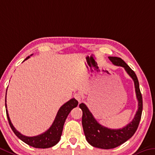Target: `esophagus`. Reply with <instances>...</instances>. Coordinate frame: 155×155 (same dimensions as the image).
Returning <instances> with one entry per match:
<instances>
[{
    "mask_svg": "<svg viewBox=\"0 0 155 155\" xmlns=\"http://www.w3.org/2000/svg\"><path fill=\"white\" fill-rule=\"evenodd\" d=\"M74 97L75 99L78 101V103L81 102L82 97H81V95L80 94H78V93H76V94H74Z\"/></svg>",
    "mask_w": 155,
    "mask_h": 155,
    "instance_id": "esophagus-1",
    "label": "esophagus"
}]
</instances>
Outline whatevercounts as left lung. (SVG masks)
I'll return each mask as SVG.
<instances>
[{
    "label": "left lung",
    "instance_id": "1",
    "mask_svg": "<svg viewBox=\"0 0 155 155\" xmlns=\"http://www.w3.org/2000/svg\"><path fill=\"white\" fill-rule=\"evenodd\" d=\"M108 58L114 65L124 68L134 81L135 92L138 100V110L133 120L126 126L120 129H110L99 124L84 104H79V107L83 111L82 125L87 141L91 146L101 149L114 148L130 139L138 128L143 109L142 95L136 74L121 58L108 56Z\"/></svg>",
    "mask_w": 155,
    "mask_h": 155
}]
</instances>
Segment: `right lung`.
Returning <instances> with one entry per match:
<instances>
[{
	"label": "right lung",
	"instance_id": "add662e5",
	"mask_svg": "<svg viewBox=\"0 0 155 155\" xmlns=\"http://www.w3.org/2000/svg\"><path fill=\"white\" fill-rule=\"evenodd\" d=\"M32 54H31L30 56ZM29 57L30 56H28L23 61L28 59ZM78 104V101L75 99H70L69 101L65 103V104H63L60 107L52 125H51V127L48 130L43 132V134L37 135V136L27 137L21 134L18 131H17L15 127H14L13 124H12L11 120L9 119L8 114V111H7V109L5 97V107L7 117L9 121V124L12 130L14 132V134L21 141H23L25 143L29 145V146H32L34 148H51V147L55 146L56 143H58V142L60 141L61 134H62L63 128V126H64L65 119H67L69 113L70 112L71 110L77 107Z\"/></svg>",
	"mask_w": 155,
	"mask_h": 155
}]
</instances>
